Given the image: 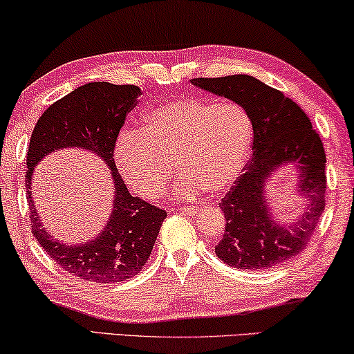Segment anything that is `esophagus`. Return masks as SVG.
Masks as SVG:
<instances>
[{
    "label": "esophagus",
    "mask_w": 354,
    "mask_h": 354,
    "mask_svg": "<svg viewBox=\"0 0 354 354\" xmlns=\"http://www.w3.org/2000/svg\"><path fill=\"white\" fill-rule=\"evenodd\" d=\"M197 209H198V207H184V208H179V211H183L184 214H189V216H192Z\"/></svg>",
    "instance_id": "34e87169"
}]
</instances>
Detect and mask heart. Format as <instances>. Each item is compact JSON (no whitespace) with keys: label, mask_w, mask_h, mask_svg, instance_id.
<instances>
[{"label":"heart","mask_w":354,"mask_h":354,"mask_svg":"<svg viewBox=\"0 0 354 354\" xmlns=\"http://www.w3.org/2000/svg\"><path fill=\"white\" fill-rule=\"evenodd\" d=\"M251 140V118L239 103L178 98L149 111L140 131H120L113 156L120 176L140 197H160L176 163L183 171L176 197L192 198L205 189L221 192L232 186Z\"/></svg>","instance_id":"1"}]
</instances>
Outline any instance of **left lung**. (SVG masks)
Segmentation results:
<instances>
[{
    "label": "left lung",
    "mask_w": 354,
    "mask_h": 354,
    "mask_svg": "<svg viewBox=\"0 0 354 354\" xmlns=\"http://www.w3.org/2000/svg\"><path fill=\"white\" fill-rule=\"evenodd\" d=\"M192 86L239 103L252 122V157L219 203L225 232L216 256L234 268L263 270L300 254L326 207V152L307 114L291 98L248 75L195 77ZM294 165L304 211L292 223L272 218L265 186L278 167Z\"/></svg>",
    "instance_id": "obj_1"
}]
</instances>
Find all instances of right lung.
<instances>
[{
  "label": "right lung",
  "mask_w": 354,
  "mask_h": 354,
  "mask_svg": "<svg viewBox=\"0 0 354 354\" xmlns=\"http://www.w3.org/2000/svg\"><path fill=\"white\" fill-rule=\"evenodd\" d=\"M140 93L136 86L84 84L42 113L30 138L25 184L35 239L63 270L87 281L119 283L140 273L167 218L163 209L130 195L115 170V140ZM65 147L93 151L107 163L113 178V211L107 225L100 236L79 245L55 241L41 227L30 195L35 165Z\"/></svg>",
  "instance_id": "add662e5"
}]
</instances>
